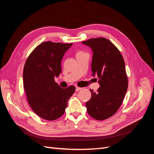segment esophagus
Returning a JSON list of instances; mask_svg holds the SVG:
<instances>
[{
  "label": "esophagus",
  "instance_id": "obj_1",
  "mask_svg": "<svg viewBox=\"0 0 154 154\" xmlns=\"http://www.w3.org/2000/svg\"><path fill=\"white\" fill-rule=\"evenodd\" d=\"M82 89V88H80V87H76V92H78V91H80Z\"/></svg>",
  "mask_w": 154,
  "mask_h": 154
}]
</instances>
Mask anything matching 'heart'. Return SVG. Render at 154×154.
I'll return each instance as SVG.
<instances>
[{"label": "heart", "instance_id": "b5f03b06", "mask_svg": "<svg viewBox=\"0 0 154 154\" xmlns=\"http://www.w3.org/2000/svg\"><path fill=\"white\" fill-rule=\"evenodd\" d=\"M83 53H83V51H79V52H78V53H77V54H76V55L81 54H83Z\"/></svg>", "mask_w": 154, "mask_h": 154}]
</instances>
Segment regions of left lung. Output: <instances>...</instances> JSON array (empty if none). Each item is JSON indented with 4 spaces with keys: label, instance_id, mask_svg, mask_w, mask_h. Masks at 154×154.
Segmentation results:
<instances>
[{
    "label": "left lung",
    "instance_id": "obj_1",
    "mask_svg": "<svg viewBox=\"0 0 154 154\" xmlns=\"http://www.w3.org/2000/svg\"><path fill=\"white\" fill-rule=\"evenodd\" d=\"M93 52L91 71L97 75L100 85L97 92H91V98L86 102L88 114L96 120L112 116L122 105L128 88V78L124 59L111 42L103 37L82 42Z\"/></svg>",
    "mask_w": 154,
    "mask_h": 154
}]
</instances>
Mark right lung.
Returning <instances> with one entry per match:
<instances>
[{
    "mask_svg": "<svg viewBox=\"0 0 154 154\" xmlns=\"http://www.w3.org/2000/svg\"><path fill=\"white\" fill-rule=\"evenodd\" d=\"M72 44L44 42L32 51L23 71V83L27 101L34 112L53 121L64 114L75 87H60L54 81L62 72L61 62Z\"/></svg>",
    "mask_w": 154,
    "mask_h": 154,
    "instance_id": "add662e5",
    "label": "right lung"
}]
</instances>
